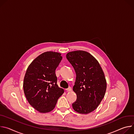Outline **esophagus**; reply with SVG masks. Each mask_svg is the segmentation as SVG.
Here are the masks:
<instances>
[{"mask_svg":"<svg viewBox=\"0 0 134 134\" xmlns=\"http://www.w3.org/2000/svg\"><path fill=\"white\" fill-rule=\"evenodd\" d=\"M65 90L66 91V92H71V90H72V88H71L70 87H69V88H68L67 89H66Z\"/></svg>","mask_w":134,"mask_h":134,"instance_id":"34e87169","label":"esophagus"}]
</instances>
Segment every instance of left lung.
<instances>
[{"mask_svg":"<svg viewBox=\"0 0 134 134\" xmlns=\"http://www.w3.org/2000/svg\"><path fill=\"white\" fill-rule=\"evenodd\" d=\"M66 57L76 73L73 90L77 94V100L72 108L81 114L91 113L104 97L107 89L104 74L96 58L87 52H71Z\"/></svg>","mask_w":134,"mask_h":134,"instance_id":"1","label":"left lung"}]
</instances>
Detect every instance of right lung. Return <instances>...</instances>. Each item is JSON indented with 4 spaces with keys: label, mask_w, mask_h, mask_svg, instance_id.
Instances as JSON below:
<instances>
[{
    "label": "right lung",
    "mask_w": 134,
    "mask_h": 134,
    "mask_svg": "<svg viewBox=\"0 0 134 134\" xmlns=\"http://www.w3.org/2000/svg\"><path fill=\"white\" fill-rule=\"evenodd\" d=\"M57 52H44L28 66L23 81L25 97L35 109L40 113L52 111L63 89L57 84L55 70L62 57Z\"/></svg>",
    "instance_id": "1"
}]
</instances>
